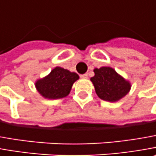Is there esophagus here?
<instances>
[{
    "label": "esophagus",
    "mask_w": 156,
    "mask_h": 156,
    "mask_svg": "<svg viewBox=\"0 0 156 156\" xmlns=\"http://www.w3.org/2000/svg\"><path fill=\"white\" fill-rule=\"evenodd\" d=\"M80 77L82 78H88V74H87V73H84L83 75H81Z\"/></svg>",
    "instance_id": "esophagus-1"
}]
</instances>
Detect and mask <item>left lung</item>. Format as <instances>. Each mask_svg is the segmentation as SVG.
Here are the masks:
<instances>
[{
    "instance_id": "1",
    "label": "left lung",
    "mask_w": 156,
    "mask_h": 156,
    "mask_svg": "<svg viewBox=\"0 0 156 156\" xmlns=\"http://www.w3.org/2000/svg\"><path fill=\"white\" fill-rule=\"evenodd\" d=\"M95 76L90 78L97 95L101 99L115 102L121 99L130 90V83L110 67L96 68Z\"/></svg>"
}]
</instances>
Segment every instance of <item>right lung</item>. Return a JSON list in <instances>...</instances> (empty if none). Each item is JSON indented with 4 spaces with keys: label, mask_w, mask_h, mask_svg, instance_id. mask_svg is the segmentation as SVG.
<instances>
[{
    "label": "right lung",
    "mask_w": 156,
    "mask_h": 156,
    "mask_svg": "<svg viewBox=\"0 0 156 156\" xmlns=\"http://www.w3.org/2000/svg\"><path fill=\"white\" fill-rule=\"evenodd\" d=\"M78 75L61 67L54 68L46 78L38 80L35 86L44 98L59 99L66 97L73 83L78 79Z\"/></svg>",
    "instance_id": "obj_1"
}]
</instances>
